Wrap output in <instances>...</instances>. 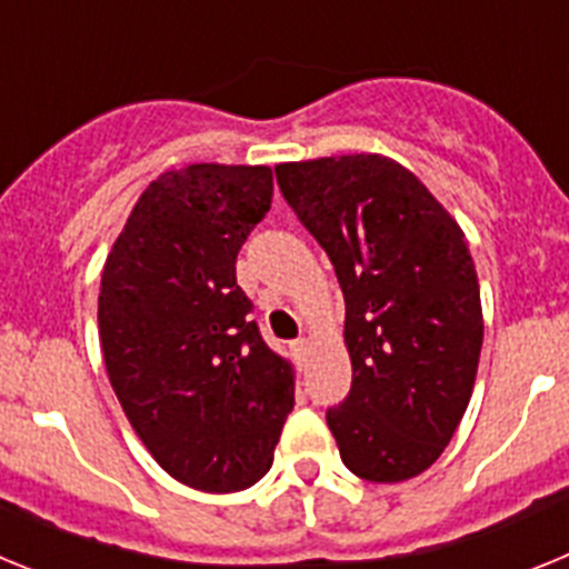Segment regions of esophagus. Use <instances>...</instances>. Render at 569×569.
<instances>
[{
    "instance_id": "obj_1",
    "label": "esophagus",
    "mask_w": 569,
    "mask_h": 569,
    "mask_svg": "<svg viewBox=\"0 0 569 569\" xmlns=\"http://www.w3.org/2000/svg\"><path fill=\"white\" fill-rule=\"evenodd\" d=\"M290 350H293V356H296V361H305L308 359V339H296L293 345H290Z\"/></svg>"
}]
</instances>
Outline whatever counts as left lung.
I'll return each mask as SVG.
<instances>
[{"label": "left lung", "instance_id": "1", "mask_svg": "<svg viewBox=\"0 0 569 569\" xmlns=\"http://www.w3.org/2000/svg\"><path fill=\"white\" fill-rule=\"evenodd\" d=\"M276 182L345 296L353 385L328 407L341 461L365 481L413 479L450 445L479 370L485 325L465 233L385 156L279 164Z\"/></svg>", "mask_w": 569, "mask_h": 569}]
</instances>
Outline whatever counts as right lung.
I'll return each instance as SVG.
<instances>
[{
	"label": "right lung",
	"mask_w": 569,
	"mask_h": 569,
	"mask_svg": "<svg viewBox=\"0 0 569 569\" xmlns=\"http://www.w3.org/2000/svg\"><path fill=\"white\" fill-rule=\"evenodd\" d=\"M270 202L261 164L168 170L102 270L99 341L116 399L150 456L204 492L256 485L293 410V370L236 284V256Z\"/></svg>",
	"instance_id": "1"
}]
</instances>
